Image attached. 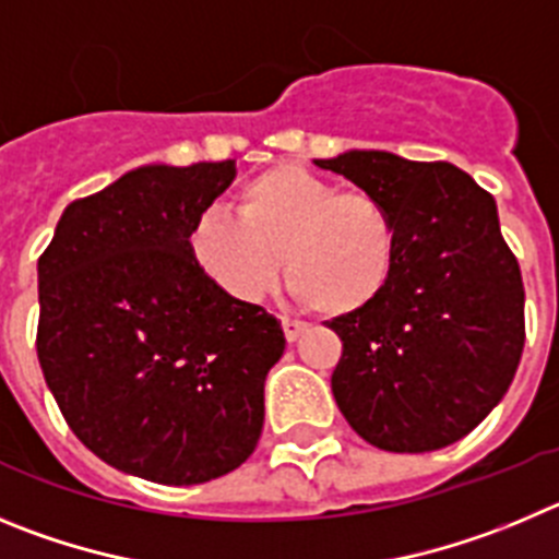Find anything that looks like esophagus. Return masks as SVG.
<instances>
[{
    "mask_svg": "<svg viewBox=\"0 0 559 559\" xmlns=\"http://www.w3.org/2000/svg\"><path fill=\"white\" fill-rule=\"evenodd\" d=\"M281 325H284L286 342H298L300 336L306 334V329H309L304 320H292V317H284V320H281Z\"/></svg>",
    "mask_w": 559,
    "mask_h": 559,
    "instance_id": "34e87169",
    "label": "esophagus"
}]
</instances>
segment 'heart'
Masks as SVG:
<instances>
[{"mask_svg":"<svg viewBox=\"0 0 559 559\" xmlns=\"http://www.w3.org/2000/svg\"><path fill=\"white\" fill-rule=\"evenodd\" d=\"M236 213L209 209L186 248L200 273L239 304H259L278 284L281 255L292 292L320 314L365 311L390 286L399 225L384 200L340 186L298 164H278L239 189Z\"/></svg>","mask_w":559,"mask_h":559,"instance_id":"1","label":"heart"}]
</instances>
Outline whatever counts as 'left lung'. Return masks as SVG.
<instances>
[{
	"mask_svg": "<svg viewBox=\"0 0 559 559\" xmlns=\"http://www.w3.org/2000/svg\"><path fill=\"white\" fill-rule=\"evenodd\" d=\"M314 164L384 200L399 225L384 295L329 323L336 406L381 451L445 449L504 399L524 350V281L496 200L449 160L348 150Z\"/></svg>",
	"mask_w": 559,
	"mask_h": 559,
	"instance_id": "left-lung-1",
	"label": "left lung"
}]
</instances>
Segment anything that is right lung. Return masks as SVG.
<instances>
[{"label":"right lung","instance_id":"add662e5","mask_svg":"<svg viewBox=\"0 0 559 559\" xmlns=\"http://www.w3.org/2000/svg\"><path fill=\"white\" fill-rule=\"evenodd\" d=\"M234 160L144 164L63 209L38 259V361L85 449L158 485L253 454L284 331L211 284L186 248Z\"/></svg>","mask_w":559,"mask_h":559}]
</instances>
